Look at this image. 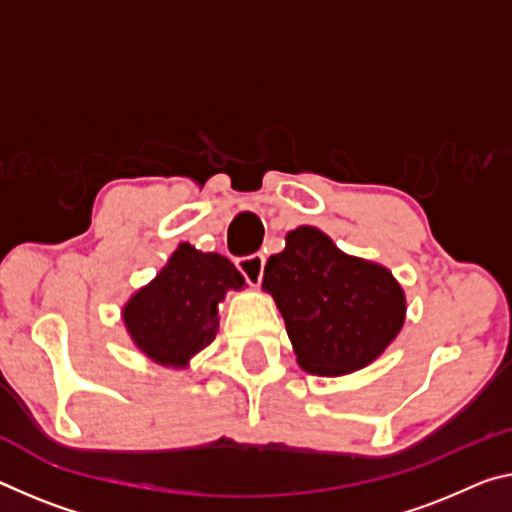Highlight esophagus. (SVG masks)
<instances>
[{
  "mask_svg": "<svg viewBox=\"0 0 512 512\" xmlns=\"http://www.w3.org/2000/svg\"><path fill=\"white\" fill-rule=\"evenodd\" d=\"M264 262H266V259H264L262 253L246 255V257H239V259H237V269L243 273V278H246L248 285L257 287L259 282H262Z\"/></svg>",
  "mask_w": 512,
  "mask_h": 512,
  "instance_id": "esophagus-1",
  "label": "esophagus"
}]
</instances>
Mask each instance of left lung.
Here are the masks:
<instances>
[{
    "label": "left lung",
    "mask_w": 512,
    "mask_h": 512,
    "mask_svg": "<svg viewBox=\"0 0 512 512\" xmlns=\"http://www.w3.org/2000/svg\"><path fill=\"white\" fill-rule=\"evenodd\" d=\"M262 287L285 319L300 369L342 376L378 358L405 321L392 271L346 255L328 234L300 225L264 266Z\"/></svg>",
    "instance_id": "left-lung-1"
}]
</instances>
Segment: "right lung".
<instances>
[{
    "mask_svg": "<svg viewBox=\"0 0 512 512\" xmlns=\"http://www.w3.org/2000/svg\"><path fill=\"white\" fill-rule=\"evenodd\" d=\"M243 285L246 280L230 259L180 243L157 278L125 303V328L152 362L184 369L214 342L218 303Z\"/></svg>",
    "mask_w": 512,
    "mask_h": 512,
    "instance_id": "1",
    "label": "right lung"
}]
</instances>
